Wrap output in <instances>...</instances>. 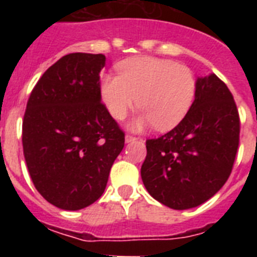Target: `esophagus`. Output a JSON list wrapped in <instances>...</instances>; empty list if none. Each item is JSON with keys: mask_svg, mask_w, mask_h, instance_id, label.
Listing matches in <instances>:
<instances>
[{"mask_svg": "<svg viewBox=\"0 0 257 257\" xmlns=\"http://www.w3.org/2000/svg\"><path fill=\"white\" fill-rule=\"evenodd\" d=\"M135 140H137L135 136H131V135H126V136H125V143H128V144L129 143H133Z\"/></svg>", "mask_w": 257, "mask_h": 257, "instance_id": "obj_1", "label": "esophagus"}]
</instances>
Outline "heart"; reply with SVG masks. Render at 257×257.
<instances>
[{
    "mask_svg": "<svg viewBox=\"0 0 257 257\" xmlns=\"http://www.w3.org/2000/svg\"><path fill=\"white\" fill-rule=\"evenodd\" d=\"M117 73L101 77V97L114 120L125 118L137 104L143 113L132 121L133 131L153 124L163 132L175 128L195 100V74L171 60L151 56L128 58L117 65Z\"/></svg>",
    "mask_w": 257,
    "mask_h": 257,
    "instance_id": "heart-1",
    "label": "heart"
}]
</instances>
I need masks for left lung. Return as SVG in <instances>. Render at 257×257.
Wrapping results in <instances>:
<instances>
[{"instance_id":"1","label":"left lung","mask_w":257,"mask_h":257,"mask_svg":"<svg viewBox=\"0 0 257 257\" xmlns=\"http://www.w3.org/2000/svg\"><path fill=\"white\" fill-rule=\"evenodd\" d=\"M239 133V112L227 85L215 73L197 77L184 120L147 140L141 179L149 195L179 211L205 203L231 175Z\"/></svg>"}]
</instances>
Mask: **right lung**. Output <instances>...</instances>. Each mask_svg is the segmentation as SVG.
<instances>
[{"mask_svg":"<svg viewBox=\"0 0 257 257\" xmlns=\"http://www.w3.org/2000/svg\"><path fill=\"white\" fill-rule=\"evenodd\" d=\"M104 54L70 53L30 93L22 147L34 187L46 201L78 211L104 193L124 132L101 104Z\"/></svg>","mask_w":257,"mask_h":257,"instance_id":"right-lung-1","label":"right lung"}]
</instances>
